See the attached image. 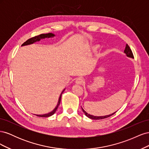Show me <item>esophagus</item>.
I'll return each mask as SVG.
<instances>
[{
  "label": "esophagus",
  "instance_id": "obj_1",
  "mask_svg": "<svg viewBox=\"0 0 149 149\" xmlns=\"http://www.w3.org/2000/svg\"><path fill=\"white\" fill-rule=\"evenodd\" d=\"M83 82H84L83 78H81V77H79V78H78L77 79H76L75 83H76V84H79V85H81V84H82L83 83Z\"/></svg>",
  "mask_w": 149,
  "mask_h": 149
}]
</instances>
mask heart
Segmentation results:
<instances>
[{"label": "heart", "instance_id": "b5f03b06", "mask_svg": "<svg viewBox=\"0 0 149 149\" xmlns=\"http://www.w3.org/2000/svg\"><path fill=\"white\" fill-rule=\"evenodd\" d=\"M100 46L99 45H92L91 47V50L93 52H95L97 50H98L99 48H100Z\"/></svg>", "mask_w": 149, "mask_h": 149}]
</instances>
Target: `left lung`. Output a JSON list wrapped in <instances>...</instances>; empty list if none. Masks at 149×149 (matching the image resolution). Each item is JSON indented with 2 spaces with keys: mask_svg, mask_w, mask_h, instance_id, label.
Returning a JSON list of instances; mask_svg holds the SVG:
<instances>
[{
  "mask_svg": "<svg viewBox=\"0 0 149 149\" xmlns=\"http://www.w3.org/2000/svg\"><path fill=\"white\" fill-rule=\"evenodd\" d=\"M124 53L126 54V56H127V57L129 58H134V55H133V53L132 52V50L130 49V47H129L128 45L127 44L125 46V49H124ZM82 108V107H81ZM82 110L83 111V112L84 113V114L88 118L91 119H96V120H97V119H105V118H109V117L112 116L113 114H114L116 112H113L112 114H111L109 115H106V116H93V115H91L89 114L88 113H87L86 112L83 108H82Z\"/></svg>",
  "mask_w": 149,
  "mask_h": 149,
  "instance_id": "left-lung-1",
  "label": "left lung"
}]
</instances>
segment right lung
<instances>
[{
    "label": "right lung",
    "mask_w": 149,
    "mask_h": 149,
    "mask_svg": "<svg viewBox=\"0 0 149 149\" xmlns=\"http://www.w3.org/2000/svg\"><path fill=\"white\" fill-rule=\"evenodd\" d=\"M55 35L53 34L52 33H46V34H41V35H39L38 36H36V37H32L29 40H26V41L25 42H24L23 44L22 45V46H25V45H31V44H33L35 42H39L40 41V40L41 39H44L45 38H51V37H55ZM65 90V89H64L63 90V91L61 92L60 96L59 97V99H58V104L55 107V109H54L52 111H51L50 112H49V113H47V114H42V115H38V114H34V115H36L37 116H38V117H42V118H47V117H49L51 116L52 115H53L55 113V112L56 111L57 109L58 106H59L60 104V101H61V95L64 92V91Z\"/></svg>",
    "instance_id": "1"
}]
</instances>
